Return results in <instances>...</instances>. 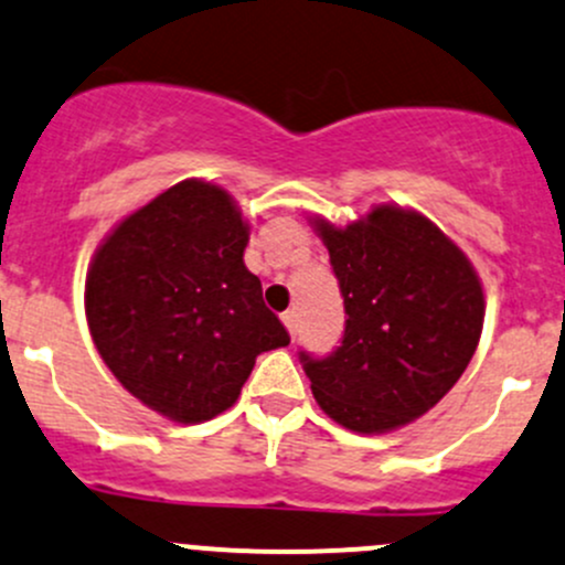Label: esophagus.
Returning a JSON list of instances; mask_svg holds the SVG:
<instances>
[{"instance_id":"obj_1","label":"esophagus","mask_w":565,"mask_h":565,"mask_svg":"<svg viewBox=\"0 0 565 565\" xmlns=\"http://www.w3.org/2000/svg\"><path fill=\"white\" fill-rule=\"evenodd\" d=\"M281 322H284V328L289 330V335H298V311H295V308H289V311H284L281 313Z\"/></svg>"}]
</instances>
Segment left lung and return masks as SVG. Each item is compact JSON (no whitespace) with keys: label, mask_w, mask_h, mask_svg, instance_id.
I'll return each instance as SVG.
<instances>
[{"label":"left lung","mask_w":565,"mask_h":565,"mask_svg":"<svg viewBox=\"0 0 565 565\" xmlns=\"http://www.w3.org/2000/svg\"><path fill=\"white\" fill-rule=\"evenodd\" d=\"M313 230L341 284L347 330L330 358L302 367L319 408L365 436L430 412L471 362L484 289L460 246L414 207L382 203L347 227Z\"/></svg>","instance_id":"left-lung-1"}]
</instances>
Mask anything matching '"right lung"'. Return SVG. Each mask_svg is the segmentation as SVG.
Masks as SVG:
<instances>
[{
	"label": "right lung",
	"instance_id": "1",
	"mask_svg": "<svg viewBox=\"0 0 565 565\" xmlns=\"http://www.w3.org/2000/svg\"><path fill=\"white\" fill-rule=\"evenodd\" d=\"M248 235L227 189L186 178L124 216L94 252V347L121 387L170 423L227 412L259 354L289 343L243 263Z\"/></svg>",
	"mask_w": 565,
	"mask_h": 565
}]
</instances>
